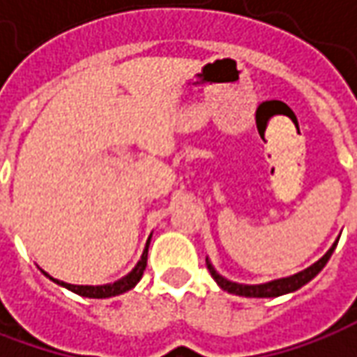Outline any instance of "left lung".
Returning <instances> with one entry per match:
<instances>
[{
  "instance_id": "obj_1",
  "label": "left lung",
  "mask_w": 357,
  "mask_h": 357,
  "mask_svg": "<svg viewBox=\"0 0 357 357\" xmlns=\"http://www.w3.org/2000/svg\"><path fill=\"white\" fill-rule=\"evenodd\" d=\"M338 243L332 245V249L326 252L324 257L314 263L312 266H308L306 271H302L298 275L289 278H280V280H273V282H266V284H237V282H231L227 278H223L221 275H217L215 268L211 264L207 263V268L211 273V277L215 278V282L221 287L223 290H227L231 294H237V296H249V298H275V296H282V294H289V292H294L298 290L301 287H304L306 282H310L322 268L324 264L328 263V259L332 257V252L336 249Z\"/></svg>"
}]
</instances>
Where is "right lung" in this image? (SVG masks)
I'll return each mask as SVG.
<instances>
[{
  "label": "right lung",
  "mask_w": 357,
  "mask_h": 357,
  "mask_svg": "<svg viewBox=\"0 0 357 357\" xmlns=\"http://www.w3.org/2000/svg\"><path fill=\"white\" fill-rule=\"evenodd\" d=\"M148 245H150V241H148ZM148 245H146V249L142 252V259L138 261V264L134 266V271L126 275L124 278H120L118 282L114 284H105V287H77V284H67V282H63V280H56V278H51L47 273V277L51 278V280H55L56 284H61V287H65V289L73 290V292H77L80 296H86V298H110V296H116V294H122V292H126V290L134 289L136 284H138V280L144 275V271H146V261H148Z\"/></svg>",
  "instance_id": "obj_1"
}]
</instances>
